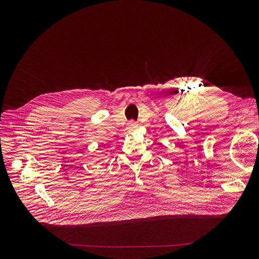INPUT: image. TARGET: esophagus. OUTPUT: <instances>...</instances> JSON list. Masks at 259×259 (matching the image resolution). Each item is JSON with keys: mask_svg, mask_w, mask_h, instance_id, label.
Instances as JSON below:
<instances>
[{"mask_svg": "<svg viewBox=\"0 0 259 259\" xmlns=\"http://www.w3.org/2000/svg\"><path fill=\"white\" fill-rule=\"evenodd\" d=\"M137 127V124L136 123H130L129 124V128L130 129H134V128H136Z\"/></svg>", "mask_w": 259, "mask_h": 259, "instance_id": "1", "label": "esophagus"}]
</instances>
